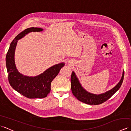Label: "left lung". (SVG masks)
Here are the masks:
<instances>
[{
	"label": "left lung",
	"instance_id": "left-lung-1",
	"mask_svg": "<svg viewBox=\"0 0 131 131\" xmlns=\"http://www.w3.org/2000/svg\"><path fill=\"white\" fill-rule=\"evenodd\" d=\"M124 75V72L123 71L122 74V78L115 87L112 90L106 92L105 93L96 94L88 92L83 88L80 83H79L78 79L77 78L75 74L74 71L72 72L71 77V91L74 96L79 100L80 101L84 102L88 105H99L102 104L108 99H109L116 91H117L123 81Z\"/></svg>",
	"mask_w": 131,
	"mask_h": 131
}]
</instances>
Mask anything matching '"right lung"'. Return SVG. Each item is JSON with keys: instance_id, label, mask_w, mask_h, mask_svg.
<instances>
[{"instance_id": "1", "label": "right lung", "mask_w": 131, "mask_h": 131, "mask_svg": "<svg viewBox=\"0 0 131 131\" xmlns=\"http://www.w3.org/2000/svg\"><path fill=\"white\" fill-rule=\"evenodd\" d=\"M43 29L30 27L16 37L8 49L6 55V66L8 73V81L11 87L22 95L29 99H43L51 91V82L65 65L62 62L47 69L43 73L34 77L24 76L18 71L15 63V51L18 40L30 32H39Z\"/></svg>"}]
</instances>
